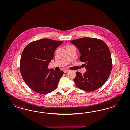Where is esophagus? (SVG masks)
Segmentation results:
<instances>
[{
	"instance_id": "34e87169",
	"label": "esophagus",
	"mask_w": 130,
	"mask_h": 130,
	"mask_svg": "<svg viewBox=\"0 0 130 130\" xmlns=\"http://www.w3.org/2000/svg\"><path fill=\"white\" fill-rule=\"evenodd\" d=\"M69 71V70H66V69H65V70H64V71H63L64 72V73H66L67 72H68Z\"/></svg>"
}]
</instances>
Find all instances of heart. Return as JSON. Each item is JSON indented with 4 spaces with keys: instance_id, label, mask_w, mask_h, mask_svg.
<instances>
[{
    "instance_id": "b5f03b06",
    "label": "heart",
    "mask_w": 130,
    "mask_h": 130,
    "mask_svg": "<svg viewBox=\"0 0 130 130\" xmlns=\"http://www.w3.org/2000/svg\"><path fill=\"white\" fill-rule=\"evenodd\" d=\"M69 46H70V45H68V46H67V47H69Z\"/></svg>"
}]
</instances>
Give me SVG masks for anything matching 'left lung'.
<instances>
[{"instance_id": "1", "label": "left lung", "mask_w": 130, "mask_h": 130, "mask_svg": "<svg viewBox=\"0 0 130 130\" xmlns=\"http://www.w3.org/2000/svg\"><path fill=\"white\" fill-rule=\"evenodd\" d=\"M81 53L80 61L87 71L82 75L76 72V86L83 91H92L102 86L109 78L112 67L110 51L101 39L85 37L71 41Z\"/></svg>"}]
</instances>
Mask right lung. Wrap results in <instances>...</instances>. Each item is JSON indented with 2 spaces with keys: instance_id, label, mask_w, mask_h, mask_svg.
Returning a JSON list of instances; mask_svg holds the SVG:
<instances>
[{
  "instance_id": "obj_1",
  "label": "right lung",
  "mask_w": 130,
  "mask_h": 130,
  "mask_svg": "<svg viewBox=\"0 0 130 130\" xmlns=\"http://www.w3.org/2000/svg\"><path fill=\"white\" fill-rule=\"evenodd\" d=\"M62 42L42 39L29 43L22 51L20 61L21 75L28 86L36 92L47 94L57 88L64 73L47 67L56 49Z\"/></svg>"
}]
</instances>
